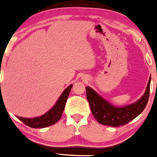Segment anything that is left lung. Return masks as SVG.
Wrapping results in <instances>:
<instances>
[{
    "mask_svg": "<svg viewBox=\"0 0 157 157\" xmlns=\"http://www.w3.org/2000/svg\"><path fill=\"white\" fill-rule=\"evenodd\" d=\"M151 79L150 77L145 92L141 98L131 105L122 107L111 105L89 86L86 87L87 100L97 122L104 125L118 127L128 123L138 117L146 107L148 101Z\"/></svg>",
    "mask_w": 157,
    "mask_h": 157,
    "instance_id": "1",
    "label": "left lung"
}]
</instances>
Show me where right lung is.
Masks as SVG:
<instances>
[{
	"mask_svg": "<svg viewBox=\"0 0 157 157\" xmlns=\"http://www.w3.org/2000/svg\"><path fill=\"white\" fill-rule=\"evenodd\" d=\"M72 86V84L68 86L59 97L55 105L48 112L44 113L42 116L34 118H24L21 117H17L25 125L33 128H43L54 125L56 122H58L62 117L66 102L67 101L68 97Z\"/></svg>",
	"mask_w": 157,
	"mask_h": 157,
	"instance_id": "right-lung-1",
	"label": "right lung"
}]
</instances>
